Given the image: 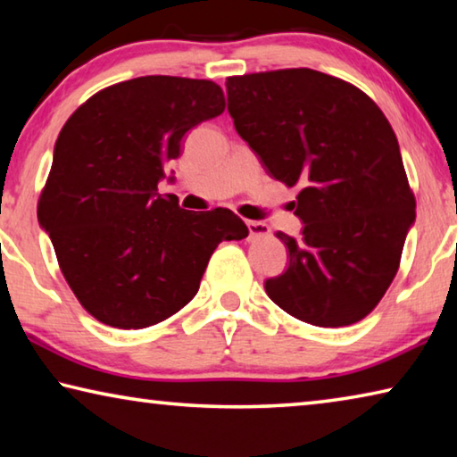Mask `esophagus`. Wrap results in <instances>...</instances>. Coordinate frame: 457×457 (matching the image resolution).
<instances>
[{
  "label": "esophagus",
  "instance_id": "obj_1",
  "mask_svg": "<svg viewBox=\"0 0 457 457\" xmlns=\"http://www.w3.org/2000/svg\"><path fill=\"white\" fill-rule=\"evenodd\" d=\"M247 231H250V237H264L270 236V226L264 221H247Z\"/></svg>",
  "mask_w": 457,
  "mask_h": 457
}]
</instances>
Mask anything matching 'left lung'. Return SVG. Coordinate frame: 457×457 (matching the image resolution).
Instances as JSON below:
<instances>
[{
  "mask_svg": "<svg viewBox=\"0 0 457 457\" xmlns=\"http://www.w3.org/2000/svg\"><path fill=\"white\" fill-rule=\"evenodd\" d=\"M239 137L286 187L303 185L294 213L303 237L278 231L286 272L264 288L314 327H349L381 303L415 221L397 137L365 92L311 68L229 76Z\"/></svg>",
  "mask_w": 457,
  "mask_h": 457,
  "instance_id": "8db88e82",
  "label": "left lung"
}]
</instances>
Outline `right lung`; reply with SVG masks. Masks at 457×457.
Segmentation results:
<instances>
[{
	"mask_svg": "<svg viewBox=\"0 0 457 457\" xmlns=\"http://www.w3.org/2000/svg\"><path fill=\"white\" fill-rule=\"evenodd\" d=\"M223 111L212 80L141 76L96 92L62 127L37 221L96 320L129 330L169 319L197 294L215 247L247 236L226 207L187 212L157 193L185 133Z\"/></svg>",
	"mask_w": 457,
	"mask_h": 457,
	"instance_id": "1",
	"label": "right lung"
}]
</instances>
